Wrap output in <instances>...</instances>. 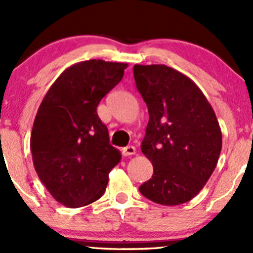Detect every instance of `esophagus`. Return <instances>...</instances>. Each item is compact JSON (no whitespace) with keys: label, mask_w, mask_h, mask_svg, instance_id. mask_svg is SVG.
<instances>
[{"label":"esophagus","mask_w":253,"mask_h":253,"mask_svg":"<svg viewBox=\"0 0 253 253\" xmlns=\"http://www.w3.org/2000/svg\"><path fill=\"white\" fill-rule=\"evenodd\" d=\"M135 152H136V149H135L134 146H126V147L123 148L122 153H123L124 157H129V156H132V154H135Z\"/></svg>","instance_id":"1"}]
</instances>
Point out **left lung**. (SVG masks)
Returning a JSON list of instances; mask_svg holds the SVG:
<instances>
[{"label": "left lung", "mask_w": 253, "mask_h": 253, "mask_svg": "<svg viewBox=\"0 0 253 253\" xmlns=\"http://www.w3.org/2000/svg\"><path fill=\"white\" fill-rule=\"evenodd\" d=\"M136 89L149 121L141 151L153 175L138 187L143 197L173 206L193 199L212 175L222 134L212 107L199 88L165 65H135Z\"/></svg>", "instance_id": "8db88e82"}]
</instances>
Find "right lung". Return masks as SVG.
<instances>
[{
	"label": "right lung",
	"instance_id": "obj_1",
	"mask_svg": "<svg viewBox=\"0 0 253 253\" xmlns=\"http://www.w3.org/2000/svg\"><path fill=\"white\" fill-rule=\"evenodd\" d=\"M126 67L95 59L73 65L40 106L30 142L32 160L40 180L62 205L80 208L100 199L122 158L96 108Z\"/></svg>",
	"mask_w": 253,
	"mask_h": 253
}]
</instances>
